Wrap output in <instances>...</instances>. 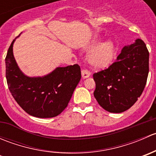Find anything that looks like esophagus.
I'll return each mask as SVG.
<instances>
[{"instance_id":"34e87169","label":"esophagus","mask_w":156,"mask_h":156,"mask_svg":"<svg viewBox=\"0 0 156 156\" xmlns=\"http://www.w3.org/2000/svg\"><path fill=\"white\" fill-rule=\"evenodd\" d=\"M90 75V72L89 71L86 70V69H82L81 70V76L83 78H87Z\"/></svg>"}]
</instances>
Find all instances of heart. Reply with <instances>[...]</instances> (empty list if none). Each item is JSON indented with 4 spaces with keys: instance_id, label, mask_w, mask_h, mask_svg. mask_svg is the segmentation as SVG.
<instances>
[{
    "instance_id": "obj_1",
    "label": "heart",
    "mask_w": 156,
    "mask_h": 156,
    "mask_svg": "<svg viewBox=\"0 0 156 156\" xmlns=\"http://www.w3.org/2000/svg\"><path fill=\"white\" fill-rule=\"evenodd\" d=\"M99 41H95L90 46V50H95L90 54L89 61L94 67L105 69L109 66L114 61L116 56V47L112 41L104 42L101 44Z\"/></svg>"
}]
</instances>
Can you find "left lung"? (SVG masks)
Segmentation results:
<instances>
[{"instance_id": "left-lung-1", "label": "left lung", "mask_w": 156, "mask_h": 156, "mask_svg": "<svg viewBox=\"0 0 156 156\" xmlns=\"http://www.w3.org/2000/svg\"><path fill=\"white\" fill-rule=\"evenodd\" d=\"M149 56L145 43L138 38L124 47L108 69L93 75L94 95L100 106L109 112L120 113L136 103L146 84Z\"/></svg>"}]
</instances>
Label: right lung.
<instances>
[{"mask_svg": "<svg viewBox=\"0 0 156 156\" xmlns=\"http://www.w3.org/2000/svg\"><path fill=\"white\" fill-rule=\"evenodd\" d=\"M12 41L5 59L6 78L11 94L20 107L30 115L53 118L68 106L75 87L81 80L77 64L57 67L42 77H29L19 68L12 52Z\"/></svg>", "mask_w": 156, "mask_h": 156, "instance_id": "add662e5", "label": "right lung"}]
</instances>
